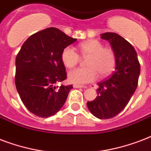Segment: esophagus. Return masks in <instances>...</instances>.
<instances>
[{
  "mask_svg": "<svg viewBox=\"0 0 151 151\" xmlns=\"http://www.w3.org/2000/svg\"><path fill=\"white\" fill-rule=\"evenodd\" d=\"M75 88H86V86H83V85H78V84H75Z\"/></svg>",
  "mask_w": 151,
  "mask_h": 151,
  "instance_id": "esophagus-1",
  "label": "esophagus"
}]
</instances>
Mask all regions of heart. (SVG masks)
<instances>
[{
	"instance_id": "1",
	"label": "heart",
	"mask_w": 151,
	"mask_h": 151,
	"mask_svg": "<svg viewBox=\"0 0 151 151\" xmlns=\"http://www.w3.org/2000/svg\"><path fill=\"white\" fill-rule=\"evenodd\" d=\"M82 57H88L87 68H79L69 72L68 77L71 83L83 84L98 79L99 74L106 77L113 72L116 65V57L111 48L104 47L103 43L96 39H90L78 45ZM63 64L68 68H73L80 61V56L72 46H67L61 52Z\"/></svg>"
}]
</instances>
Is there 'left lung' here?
I'll use <instances>...</instances> for the list:
<instances>
[{"instance_id": "left-lung-1", "label": "left lung", "mask_w": 151, "mask_h": 151, "mask_svg": "<svg viewBox=\"0 0 151 151\" xmlns=\"http://www.w3.org/2000/svg\"><path fill=\"white\" fill-rule=\"evenodd\" d=\"M111 45L116 57V70L108 79L99 83V96L86 106L99 119H109L125 108L136 90L140 74V64L132 44L123 37L112 32L101 35Z\"/></svg>"}]
</instances>
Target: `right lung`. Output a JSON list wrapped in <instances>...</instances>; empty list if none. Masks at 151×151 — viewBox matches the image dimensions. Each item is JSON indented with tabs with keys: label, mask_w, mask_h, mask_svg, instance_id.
Listing matches in <instances>:
<instances>
[{
	"label": "right lung",
	"mask_w": 151,
	"mask_h": 151,
	"mask_svg": "<svg viewBox=\"0 0 151 151\" xmlns=\"http://www.w3.org/2000/svg\"><path fill=\"white\" fill-rule=\"evenodd\" d=\"M76 40L50 27L30 36L22 45L16 58L15 83L23 105L35 115L53 116L66 101L72 85L55 84L67 79L61 52Z\"/></svg>",
	"instance_id": "right-lung-1"
}]
</instances>
